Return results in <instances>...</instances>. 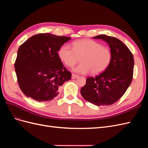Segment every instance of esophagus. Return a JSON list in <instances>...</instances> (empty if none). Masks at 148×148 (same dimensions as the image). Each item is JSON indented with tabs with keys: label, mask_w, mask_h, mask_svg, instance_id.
<instances>
[{
	"label": "esophagus",
	"mask_w": 148,
	"mask_h": 148,
	"mask_svg": "<svg viewBox=\"0 0 148 148\" xmlns=\"http://www.w3.org/2000/svg\"><path fill=\"white\" fill-rule=\"evenodd\" d=\"M79 77V76L76 75V74H74V73H72V75H71V78L72 79H76Z\"/></svg>",
	"instance_id": "obj_1"
}]
</instances>
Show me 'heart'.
<instances>
[{
	"instance_id": "heart-1",
	"label": "heart",
	"mask_w": 148,
	"mask_h": 148,
	"mask_svg": "<svg viewBox=\"0 0 148 148\" xmlns=\"http://www.w3.org/2000/svg\"><path fill=\"white\" fill-rule=\"evenodd\" d=\"M73 48L64 44L59 51L61 60L69 66L72 67L81 58L82 64L73 69L75 72L86 74L91 71L98 74L104 71L109 65L112 53L109 49L91 39H84L74 41Z\"/></svg>"
}]
</instances>
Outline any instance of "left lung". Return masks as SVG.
<instances>
[{
  "mask_svg": "<svg viewBox=\"0 0 148 148\" xmlns=\"http://www.w3.org/2000/svg\"><path fill=\"white\" fill-rule=\"evenodd\" d=\"M93 38L102 39L109 44L112 59L104 71L86 79L80 92L85 100L93 104L112 105L122 97L132 83L133 56L127 46L117 38L105 34Z\"/></svg>",
  "mask_w": 148,
  "mask_h": 148,
  "instance_id": "left-lung-1",
  "label": "left lung"
}]
</instances>
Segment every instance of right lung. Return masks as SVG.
<instances>
[{
  "label": "right lung",
  "instance_id": "obj_1",
  "mask_svg": "<svg viewBox=\"0 0 148 148\" xmlns=\"http://www.w3.org/2000/svg\"><path fill=\"white\" fill-rule=\"evenodd\" d=\"M49 33L33 36L20 46L15 63L19 86L24 95L39 102L53 99L71 78L59 53L70 39Z\"/></svg>",
  "mask_w": 148,
  "mask_h": 148
}]
</instances>
